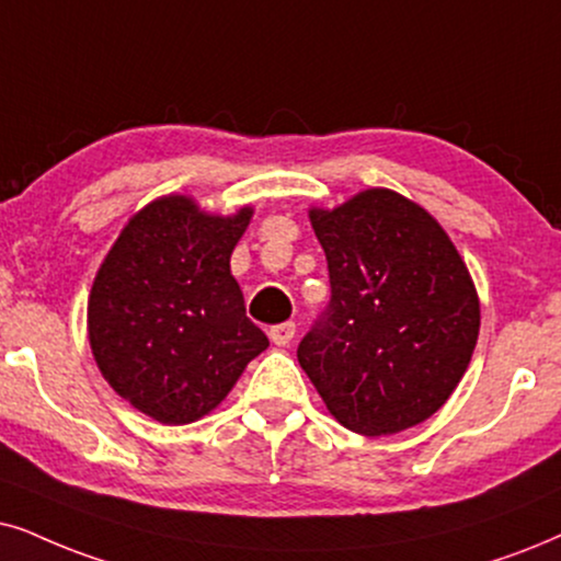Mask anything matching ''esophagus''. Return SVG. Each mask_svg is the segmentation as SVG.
<instances>
[{
  "label": "esophagus",
  "mask_w": 561,
  "mask_h": 561,
  "mask_svg": "<svg viewBox=\"0 0 561 561\" xmlns=\"http://www.w3.org/2000/svg\"><path fill=\"white\" fill-rule=\"evenodd\" d=\"M268 339H272L276 346H287L295 339V323L287 321V323L272 325V329H268Z\"/></svg>",
  "instance_id": "esophagus-1"
}]
</instances>
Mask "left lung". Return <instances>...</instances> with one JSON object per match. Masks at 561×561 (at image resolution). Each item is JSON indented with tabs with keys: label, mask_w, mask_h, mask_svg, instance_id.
<instances>
[{
	"label": "left lung",
	"mask_w": 561,
	"mask_h": 561,
	"mask_svg": "<svg viewBox=\"0 0 561 561\" xmlns=\"http://www.w3.org/2000/svg\"><path fill=\"white\" fill-rule=\"evenodd\" d=\"M331 302L297 359L333 420L380 437L430 420L471 363L481 308L443 225L391 188L308 211Z\"/></svg>",
	"instance_id": "1"
}]
</instances>
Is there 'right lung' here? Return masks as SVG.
Returning <instances> with one entry per match:
<instances>
[{"instance_id": "1", "label": "right lung", "mask_w": 561, "mask_h": 561, "mask_svg": "<svg viewBox=\"0 0 561 561\" xmlns=\"http://www.w3.org/2000/svg\"><path fill=\"white\" fill-rule=\"evenodd\" d=\"M253 207L211 215L186 194L141 207L105 253L88 297L98 370L162 424L202 420L268 346L230 272Z\"/></svg>"}]
</instances>
